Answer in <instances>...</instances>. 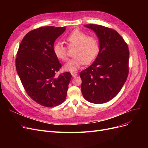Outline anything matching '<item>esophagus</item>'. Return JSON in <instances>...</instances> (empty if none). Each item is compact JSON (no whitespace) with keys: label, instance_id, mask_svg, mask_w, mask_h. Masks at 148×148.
I'll return each instance as SVG.
<instances>
[{"label":"esophagus","instance_id":"1","mask_svg":"<svg viewBox=\"0 0 148 148\" xmlns=\"http://www.w3.org/2000/svg\"><path fill=\"white\" fill-rule=\"evenodd\" d=\"M71 75H72V76H73V77H75V76H77L78 74H77V73H74V72L73 73H73H71Z\"/></svg>","mask_w":148,"mask_h":148}]
</instances>
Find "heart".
<instances>
[{
	"label": "heart",
	"mask_w": 148,
	"mask_h": 148,
	"mask_svg": "<svg viewBox=\"0 0 148 148\" xmlns=\"http://www.w3.org/2000/svg\"><path fill=\"white\" fill-rule=\"evenodd\" d=\"M65 40L69 49L75 48L74 57L64 65L66 71H77L84 63H90L98 54L99 45L97 39L95 36H88L80 30H73L65 37ZM53 50L58 59L62 61L67 60L68 49L63 42H56Z\"/></svg>",
	"instance_id": "heart-1"
}]
</instances>
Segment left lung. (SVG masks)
<instances>
[{
  "label": "left lung",
  "mask_w": 148,
  "mask_h": 148,
  "mask_svg": "<svg viewBox=\"0 0 148 148\" xmlns=\"http://www.w3.org/2000/svg\"><path fill=\"white\" fill-rule=\"evenodd\" d=\"M99 40L98 56L90 66L80 73L83 97L94 104L113 99L125 83L129 72L127 44L116 30L98 25H86Z\"/></svg>",
  "instance_id": "8db88e82"
}]
</instances>
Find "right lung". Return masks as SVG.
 I'll use <instances>...</instances> for the list:
<instances>
[{
  "label": "right lung",
  "mask_w": 148,
  "mask_h": 148,
  "mask_svg": "<svg viewBox=\"0 0 148 148\" xmlns=\"http://www.w3.org/2000/svg\"><path fill=\"white\" fill-rule=\"evenodd\" d=\"M66 27L44 26L30 31L22 40L17 53L15 66L27 95L38 104L52 107L66 99L72 75H59L62 65L53 52L56 39Z\"/></svg>",
  "instance_id": "1"
}]
</instances>
